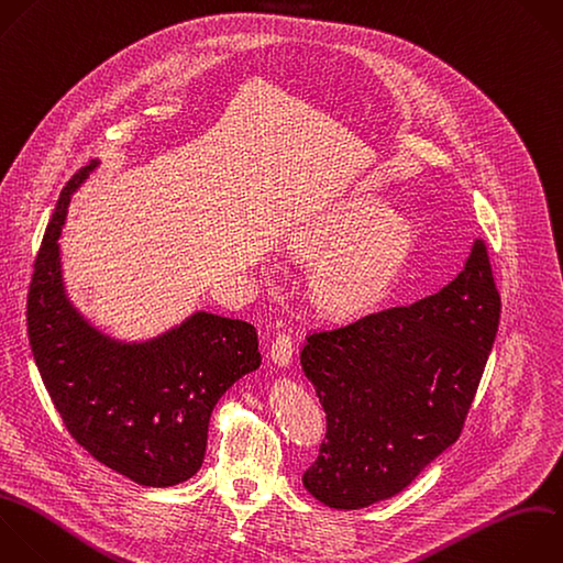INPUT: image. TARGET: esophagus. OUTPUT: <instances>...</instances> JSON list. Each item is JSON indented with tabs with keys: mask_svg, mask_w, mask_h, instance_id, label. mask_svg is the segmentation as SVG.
I'll return each instance as SVG.
<instances>
[{
	"mask_svg": "<svg viewBox=\"0 0 563 563\" xmlns=\"http://www.w3.org/2000/svg\"><path fill=\"white\" fill-rule=\"evenodd\" d=\"M292 336L288 332H279L271 345V361L277 367H288L292 361Z\"/></svg>",
	"mask_w": 563,
	"mask_h": 563,
	"instance_id": "obj_1",
	"label": "esophagus"
}]
</instances>
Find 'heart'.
I'll use <instances>...</instances> for the list:
<instances>
[{
	"label": "heart",
	"instance_id": "1",
	"mask_svg": "<svg viewBox=\"0 0 563 563\" xmlns=\"http://www.w3.org/2000/svg\"><path fill=\"white\" fill-rule=\"evenodd\" d=\"M413 227L387 211L376 196H356L334 205L288 240L292 255L316 262L312 292L336 317L374 308L389 292L413 249Z\"/></svg>",
	"mask_w": 563,
	"mask_h": 563
}]
</instances>
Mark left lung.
Here are the masks:
<instances>
[{"instance_id": "left-lung-1", "label": "left lung", "mask_w": 563, "mask_h": 563, "mask_svg": "<svg viewBox=\"0 0 563 563\" xmlns=\"http://www.w3.org/2000/svg\"><path fill=\"white\" fill-rule=\"evenodd\" d=\"M484 240L460 275L411 306L310 332L301 367L325 411L303 486L330 508H365L409 486L464 427L499 325Z\"/></svg>"}]
</instances>
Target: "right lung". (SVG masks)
Returning a JSON list of instances; mask_svg holds the SVG:
<instances>
[{
  "mask_svg": "<svg viewBox=\"0 0 563 563\" xmlns=\"http://www.w3.org/2000/svg\"><path fill=\"white\" fill-rule=\"evenodd\" d=\"M64 187L35 260L29 339L42 380L73 438L101 464L143 486H174L202 466L209 418L222 394L262 363L251 323L196 312L143 343L90 325L66 295L59 235L73 194Z\"/></svg>",
  "mask_w": 563,
  "mask_h": 563,
  "instance_id": "1",
  "label": "right lung"
}]
</instances>
